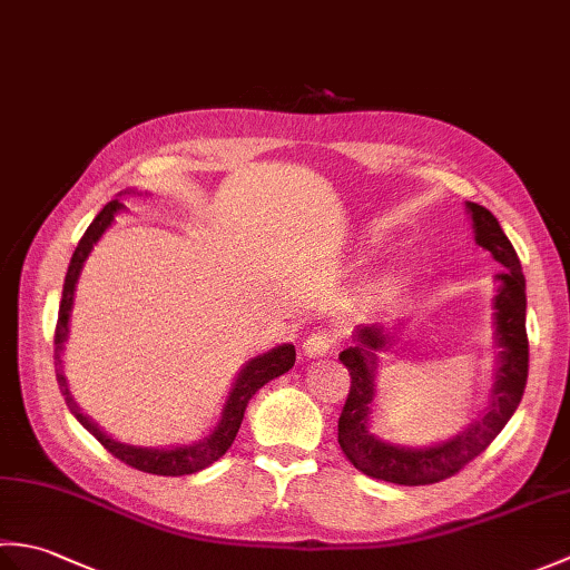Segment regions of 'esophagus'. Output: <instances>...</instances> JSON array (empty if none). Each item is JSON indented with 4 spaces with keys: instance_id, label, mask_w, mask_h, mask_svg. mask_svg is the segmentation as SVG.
Wrapping results in <instances>:
<instances>
[{
    "instance_id": "1",
    "label": "esophagus",
    "mask_w": 570,
    "mask_h": 570,
    "mask_svg": "<svg viewBox=\"0 0 570 570\" xmlns=\"http://www.w3.org/2000/svg\"><path fill=\"white\" fill-rule=\"evenodd\" d=\"M335 341H337V335L331 328H318L304 341V353L308 357H323L325 353H331Z\"/></svg>"
}]
</instances>
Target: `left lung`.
<instances>
[{"instance_id":"8db88e82","label":"left lung","mask_w":570,"mask_h":570,"mask_svg":"<svg viewBox=\"0 0 570 570\" xmlns=\"http://www.w3.org/2000/svg\"><path fill=\"white\" fill-rule=\"evenodd\" d=\"M478 245L502 264L498 274L500 292L494 296V335L500 345V367L494 372L492 402L480 421L431 448H406L384 443L370 433V406L374 399V365L377 350L386 345V333L377 325L357 328V345L341 353V362L350 372V394L345 399L341 421H337V443L345 458L370 478L394 482V485H433L463 470L512 419L522 402L529 374V341H527V294L524 274L512 242L488 208L465 203Z\"/></svg>"}]
</instances>
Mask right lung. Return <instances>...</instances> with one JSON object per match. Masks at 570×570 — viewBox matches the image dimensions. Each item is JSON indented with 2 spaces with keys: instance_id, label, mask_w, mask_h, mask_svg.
I'll list each match as a JSON object with an SVG mask.
<instances>
[{
  "instance_id": "right-lung-1",
  "label": "right lung",
  "mask_w": 570,
  "mask_h": 570,
  "mask_svg": "<svg viewBox=\"0 0 570 570\" xmlns=\"http://www.w3.org/2000/svg\"><path fill=\"white\" fill-rule=\"evenodd\" d=\"M125 205L119 200L107 203L105 208L98 213V217L90 223V227L85 229V235L80 237L76 252H72V259L68 264V274H66V284H63V298H60V308H58L56 335H53L56 380L60 386V394H63L66 404L70 409V414L76 416L82 426L88 429L95 439H98L107 448V451L122 460L125 465H131L141 472H151V475H171V478L190 475V472L208 468L210 463H215L217 458L225 455L227 448L235 441L242 419H245V409L249 404V399L257 394L266 382H272L274 377H278V374H284L294 367L296 350H294V345H278V347L269 350V353L249 360L245 370L239 372L233 392H229V396H227V402L223 406V416H220V421H217V426L198 443L176 445V448H139V445L119 443L112 439V435H107L105 431L95 426V423L78 409V404L72 402V396L68 392L66 374H63V365H60V353H63V343L68 341L72 294H76V284H78V276L82 269V262L88 259V254H90L95 242L102 237L105 229L112 225L115 215Z\"/></svg>"
}]
</instances>
